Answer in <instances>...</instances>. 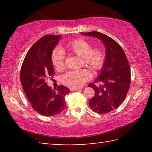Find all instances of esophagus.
<instances>
[{"label": "esophagus", "mask_w": 152, "mask_h": 152, "mask_svg": "<svg viewBox=\"0 0 152 152\" xmlns=\"http://www.w3.org/2000/svg\"><path fill=\"white\" fill-rule=\"evenodd\" d=\"M80 89H81L80 88H71L70 91H78V90H80Z\"/></svg>", "instance_id": "1"}]
</instances>
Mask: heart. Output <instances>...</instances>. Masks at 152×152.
Here are the masks:
<instances>
[{"label":"heart","instance_id":"heart-1","mask_svg":"<svg viewBox=\"0 0 152 152\" xmlns=\"http://www.w3.org/2000/svg\"><path fill=\"white\" fill-rule=\"evenodd\" d=\"M72 52L83 58L86 65L94 70H99L104 62L102 51L99 48L92 49L90 43L84 39H76L68 45ZM51 60L57 69H62L64 66V53L61 49L57 48L53 51ZM92 78V74L86 69L70 71L61 77V81L71 88H79Z\"/></svg>","mask_w":152,"mask_h":152}]
</instances>
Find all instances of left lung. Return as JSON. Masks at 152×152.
<instances>
[{
  "label": "left lung",
  "instance_id": "left-lung-1",
  "mask_svg": "<svg viewBox=\"0 0 152 152\" xmlns=\"http://www.w3.org/2000/svg\"><path fill=\"white\" fill-rule=\"evenodd\" d=\"M98 38L106 50L101 72L89 87L94 90V96L89 101L92 110L99 114L112 111L124 101L131 84L129 64L122 48L109 36L98 31L81 33Z\"/></svg>",
  "mask_w": 152,
  "mask_h": 152
}]
</instances>
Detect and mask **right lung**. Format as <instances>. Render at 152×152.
Here are the masks:
<instances>
[{"mask_svg":"<svg viewBox=\"0 0 152 152\" xmlns=\"http://www.w3.org/2000/svg\"><path fill=\"white\" fill-rule=\"evenodd\" d=\"M61 37L47 35L39 39L28 51L20 69V82L27 99L33 109L44 116L62 112L66 108L65 96L70 92L63 85L52 91L46 82L55 74L51 56Z\"/></svg>","mask_w":152,"mask_h":152,"instance_id":"obj_1","label":"right lung"}]
</instances>
